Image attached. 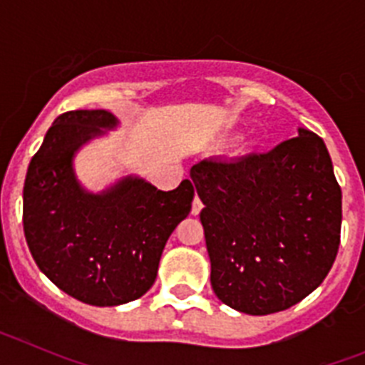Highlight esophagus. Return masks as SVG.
<instances>
[{
  "instance_id": "esophagus-1",
  "label": "esophagus",
  "mask_w": 365,
  "mask_h": 365,
  "mask_svg": "<svg viewBox=\"0 0 365 365\" xmlns=\"http://www.w3.org/2000/svg\"><path fill=\"white\" fill-rule=\"evenodd\" d=\"M201 210H202L201 199L195 197V199H193V205H192V215H197Z\"/></svg>"
}]
</instances>
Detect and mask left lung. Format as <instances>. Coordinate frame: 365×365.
Returning a JSON list of instances; mask_svg holds the SVG:
<instances>
[{
  "mask_svg": "<svg viewBox=\"0 0 365 365\" xmlns=\"http://www.w3.org/2000/svg\"><path fill=\"white\" fill-rule=\"evenodd\" d=\"M190 177L205 205L212 289L225 305L272 314L320 287L340 245L341 190L318 135L298 128L269 153L205 159Z\"/></svg>",
  "mask_w": 365,
  "mask_h": 365,
  "instance_id": "8db88e82",
  "label": "left lung"
}]
</instances>
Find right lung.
Masks as SVG:
<instances>
[{
  "mask_svg": "<svg viewBox=\"0 0 365 365\" xmlns=\"http://www.w3.org/2000/svg\"><path fill=\"white\" fill-rule=\"evenodd\" d=\"M117 125L106 109L60 115L32 157L24 186L25 240L38 269L66 294L96 307L150 291L164 245L193 201L188 179L172 192L135 175L100 193L83 188L74 155Z\"/></svg>",
  "mask_w": 365,
  "mask_h": 365,
  "instance_id": "1",
  "label": "right lung"
}]
</instances>
